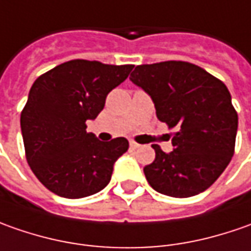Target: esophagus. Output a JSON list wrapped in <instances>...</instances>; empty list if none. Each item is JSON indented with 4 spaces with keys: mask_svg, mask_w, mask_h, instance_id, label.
Instances as JSON below:
<instances>
[{
    "mask_svg": "<svg viewBox=\"0 0 251 251\" xmlns=\"http://www.w3.org/2000/svg\"><path fill=\"white\" fill-rule=\"evenodd\" d=\"M139 147H140V144H137L136 142H130V149L136 150V149H139Z\"/></svg>",
    "mask_w": 251,
    "mask_h": 251,
    "instance_id": "34e87169",
    "label": "esophagus"
}]
</instances>
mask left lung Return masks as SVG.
Masks as SVG:
<instances>
[{
  "label": "left lung",
  "mask_w": 251,
  "mask_h": 251,
  "mask_svg": "<svg viewBox=\"0 0 251 251\" xmlns=\"http://www.w3.org/2000/svg\"><path fill=\"white\" fill-rule=\"evenodd\" d=\"M130 80L151 97L161 122L176 129L174 151L152 146L155 160L144 167L147 182L158 193L179 199L208 189L235 152L238 112L228 87L183 61L136 66Z\"/></svg>",
  "instance_id": "8db88e82"
}]
</instances>
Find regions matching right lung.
I'll use <instances>...</instances> for the list:
<instances>
[{
  "mask_svg": "<svg viewBox=\"0 0 251 251\" xmlns=\"http://www.w3.org/2000/svg\"><path fill=\"white\" fill-rule=\"evenodd\" d=\"M133 65H107L72 59L36 79L21 114L26 160L50 192L82 199L108 185L115 161L129 142H100L86 132L105 99L129 76Z\"/></svg>",
  "mask_w": 251,
  "mask_h": 251,
  "instance_id": "1",
  "label": "right lung"
}]
</instances>
